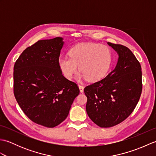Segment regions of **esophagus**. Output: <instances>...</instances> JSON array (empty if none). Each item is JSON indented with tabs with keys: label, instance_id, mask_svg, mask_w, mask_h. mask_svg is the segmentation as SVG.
<instances>
[{
	"label": "esophagus",
	"instance_id": "1",
	"mask_svg": "<svg viewBox=\"0 0 156 156\" xmlns=\"http://www.w3.org/2000/svg\"><path fill=\"white\" fill-rule=\"evenodd\" d=\"M79 89H80V92H84V87L82 85H78Z\"/></svg>",
	"mask_w": 156,
	"mask_h": 156
}]
</instances>
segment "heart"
I'll list each match as a JSON object with an SVG mask.
<instances>
[{
    "mask_svg": "<svg viewBox=\"0 0 156 156\" xmlns=\"http://www.w3.org/2000/svg\"><path fill=\"white\" fill-rule=\"evenodd\" d=\"M69 57L64 56L58 59V66L67 79H72L78 69V80L87 78L95 82L107 75L111 68L112 54L107 46L93 42H83L75 45L68 51Z\"/></svg>",
    "mask_w": 156,
    "mask_h": 156,
    "instance_id": "b5f03b06",
    "label": "heart"
}]
</instances>
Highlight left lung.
I'll use <instances>...</instances> for the list:
<instances>
[{"label":"left lung","mask_w":156,"mask_h":156,"mask_svg":"<svg viewBox=\"0 0 156 156\" xmlns=\"http://www.w3.org/2000/svg\"><path fill=\"white\" fill-rule=\"evenodd\" d=\"M118 54L113 70L101 80L86 87V110L101 127H111L127 119L136 107L142 90L141 68L125 46L107 42Z\"/></svg>","instance_id":"obj_1"}]
</instances>
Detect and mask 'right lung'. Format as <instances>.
<instances>
[{
  "label": "right lung",
  "mask_w": 156,
  "mask_h": 156,
  "mask_svg": "<svg viewBox=\"0 0 156 156\" xmlns=\"http://www.w3.org/2000/svg\"><path fill=\"white\" fill-rule=\"evenodd\" d=\"M63 40L58 37L38 41L23 51L14 66V94L19 105L32 121L49 128L65 120L80 93L59 68Z\"/></svg>",
  "instance_id": "right-lung-1"
}]
</instances>
